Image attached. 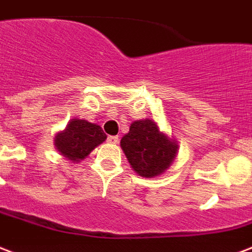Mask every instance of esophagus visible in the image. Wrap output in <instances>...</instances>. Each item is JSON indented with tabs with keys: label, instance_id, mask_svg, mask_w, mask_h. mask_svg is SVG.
<instances>
[{
	"label": "esophagus",
	"instance_id": "obj_1",
	"mask_svg": "<svg viewBox=\"0 0 252 252\" xmlns=\"http://www.w3.org/2000/svg\"><path fill=\"white\" fill-rule=\"evenodd\" d=\"M119 138L117 137V135H110V137L107 138V142L109 143H113V145H115V143H118Z\"/></svg>",
	"mask_w": 252,
	"mask_h": 252
}]
</instances>
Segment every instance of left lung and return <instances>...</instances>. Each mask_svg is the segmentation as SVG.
<instances>
[{"label":"left lung","mask_w":252,"mask_h":252,"mask_svg":"<svg viewBox=\"0 0 252 252\" xmlns=\"http://www.w3.org/2000/svg\"><path fill=\"white\" fill-rule=\"evenodd\" d=\"M131 169L143 178L159 177L169 169L178 154V142L160 131L154 119H138L121 139Z\"/></svg>","instance_id":"8db88e82"}]
</instances>
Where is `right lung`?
Listing matches in <instances>:
<instances>
[{"label":"right lung","instance_id":"obj_1","mask_svg":"<svg viewBox=\"0 0 252 252\" xmlns=\"http://www.w3.org/2000/svg\"><path fill=\"white\" fill-rule=\"evenodd\" d=\"M106 138L99 125L92 124L86 119L73 118L63 130L56 134L54 146L70 163H78L103 143Z\"/></svg>","mask_w":252,"mask_h":252}]
</instances>
